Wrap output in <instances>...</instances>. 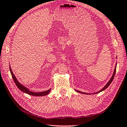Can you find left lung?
Returning a JSON list of instances; mask_svg holds the SVG:
<instances>
[{
    "label": "left lung",
    "mask_w": 127,
    "mask_h": 127,
    "mask_svg": "<svg viewBox=\"0 0 127 127\" xmlns=\"http://www.w3.org/2000/svg\"><path fill=\"white\" fill-rule=\"evenodd\" d=\"M117 65V64H116ZM116 68H117V66H115V69H114V72H113V75L112 76V77H111V78L110 79V81H108V82H107V84L105 85V86L103 88V89H101L100 90H99V92H97V93H94V94H97V93H100V92H102V91H103V90H104L105 89H106L108 86H110V85L111 84V82H112V81H113V79H114V75H115V72H116ZM75 91L77 92H78V93H81V94H88L87 93H84V92H80V91H78V90H75Z\"/></svg>",
    "instance_id": "8db88e82"
}]
</instances>
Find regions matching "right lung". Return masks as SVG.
Segmentation results:
<instances>
[{
    "label": "right lung",
    "mask_w": 127,
    "mask_h": 127,
    "mask_svg": "<svg viewBox=\"0 0 127 127\" xmlns=\"http://www.w3.org/2000/svg\"><path fill=\"white\" fill-rule=\"evenodd\" d=\"M9 70H10V73L12 74V77L14 80V82L15 83V84L16 85V86L17 87V88H19L20 90H21L22 92H23L24 93H27L29 95H31V96H46L47 95H48V94H49L50 90L51 89H49L47 90H46L45 92H39V93H35V92H31L29 90L28 88H27L25 87H24V86H23L22 84H21L18 81V80H17L16 78L15 77V76L14 75V73H13V72L12 71L11 67H10L9 66Z\"/></svg>",
    "instance_id": "add662e5"
}]
</instances>
